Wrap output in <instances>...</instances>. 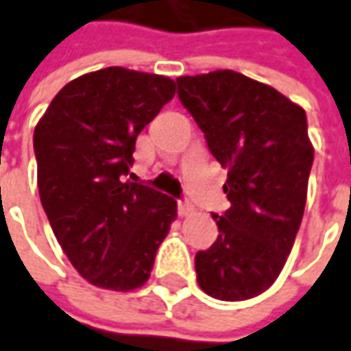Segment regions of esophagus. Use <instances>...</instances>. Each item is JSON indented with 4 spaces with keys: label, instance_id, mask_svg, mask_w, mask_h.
<instances>
[{
    "label": "esophagus",
    "instance_id": "esophagus-1",
    "mask_svg": "<svg viewBox=\"0 0 351 351\" xmlns=\"http://www.w3.org/2000/svg\"><path fill=\"white\" fill-rule=\"evenodd\" d=\"M190 212H192V206L186 199H178V215H188Z\"/></svg>",
    "mask_w": 351,
    "mask_h": 351
}]
</instances>
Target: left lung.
<instances>
[{
    "instance_id": "8db88e82",
    "label": "left lung",
    "mask_w": 351,
    "mask_h": 351,
    "mask_svg": "<svg viewBox=\"0 0 351 351\" xmlns=\"http://www.w3.org/2000/svg\"><path fill=\"white\" fill-rule=\"evenodd\" d=\"M176 95L227 167L231 208L212 213L219 235L196 252L208 295L245 301L260 295L284 268L305 212L313 167L307 116L264 83L231 69L176 79Z\"/></svg>"
}]
</instances>
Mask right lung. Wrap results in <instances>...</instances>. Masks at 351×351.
Here are the masks:
<instances>
[{
	"label": "right lung",
	"mask_w": 351,
	"mask_h": 351,
	"mask_svg": "<svg viewBox=\"0 0 351 351\" xmlns=\"http://www.w3.org/2000/svg\"><path fill=\"white\" fill-rule=\"evenodd\" d=\"M173 97V79L106 67L69 81L34 128L44 212L93 285L130 291L145 284L176 217V199L126 180L138 134Z\"/></svg>",
	"instance_id": "add662e5"
}]
</instances>
